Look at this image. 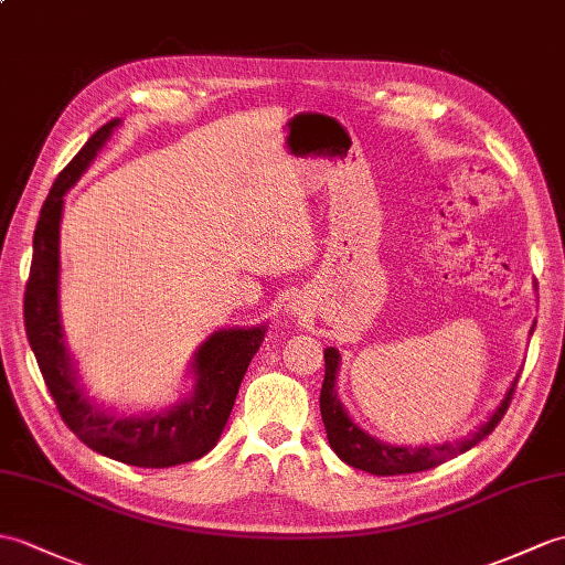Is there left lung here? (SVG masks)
Wrapping results in <instances>:
<instances>
[{
    "mask_svg": "<svg viewBox=\"0 0 565 565\" xmlns=\"http://www.w3.org/2000/svg\"><path fill=\"white\" fill-rule=\"evenodd\" d=\"M337 373H339V351L334 347L324 349V383L320 392V414L322 424L327 430V440L330 448L339 455V460H344L353 469H363L375 477H395V475H414V471H426L448 462L450 457H457L475 448L479 440H483L489 433L498 426L503 414L508 412L510 399L518 385V377L513 385L505 392L503 402L498 404V409L489 416L487 424H481L469 438L457 443H443V445H424V448H399V445L380 443L377 438L369 436L356 424L351 422L342 402L337 399Z\"/></svg>",
    "mask_w": 565,
    "mask_h": 565,
    "instance_id": "left-lung-1",
    "label": "left lung"
}]
</instances>
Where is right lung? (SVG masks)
Here are the masks:
<instances>
[{"mask_svg": "<svg viewBox=\"0 0 565 565\" xmlns=\"http://www.w3.org/2000/svg\"><path fill=\"white\" fill-rule=\"evenodd\" d=\"M120 120H110L90 137L84 149L64 166L41 209L33 235V262L25 281L23 322L25 337L35 353L52 399L57 404L62 422L110 460L163 469L200 460L214 448L226 426L243 375L265 339V324L218 330L194 353V390L192 395L159 414L115 416L100 412L88 402L78 385L76 369L64 347L60 322V218L62 196L82 178L98 149L113 135Z\"/></svg>", "mask_w": 565, "mask_h": 565, "instance_id": "obj_1", "label": "right lung"}]
</instances>
